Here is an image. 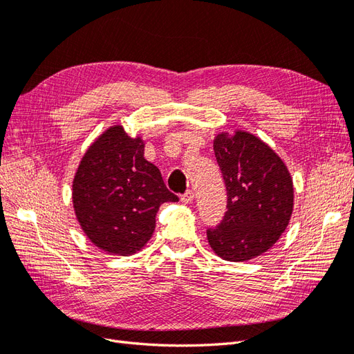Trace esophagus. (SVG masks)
I'll list each match as a JSON object with an SVG mask.
<instances>
[{"label": "esophagus", "mask_w": 354, "mask_h": 354, "mask_svg": "<svg viewBox=\"0 0 354 354\" xmlns=\"http://www.w3.org/2000/svg\"><path fill=\"white\" fill-rule=\"evenodd\" d=\"M194 198H195V194H194V192H192V190H187L186 192V194L185 195H181V202H183V203H192V202H194Z\"/></svg>", "instance_id": "1"}]
</instances>
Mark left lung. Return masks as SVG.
Segmentation results:
<instances>
[{"label":"left lung","mask_w":354,"mask_h":354,"mask_svg":"<svg viewBox=\"0 0 354 354\" xmlns=\"http://www.w3.org/2000/svg\"><path fill=\"white\" fill-rule=\"evenodd\" d=\"M214 152L227 190V211L208 243L220 259L248 261L269 251L288 227L294 209L292 177L261 138L236 130L218 133Z\"/></svg>","instance_id":"8db88e82"}]
</instances>
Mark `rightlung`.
Returning <instances> with one entry per match:
<instances>
[{"instance_id":"add662e5","label":"right lung","mask_w":354,"mask_h":354,"mask_svg":"<svg viewBox=\"0 0 354 354\" xmlns=\"http://www.w3.org/2000/svg\"><path fill=\"white\" fill-rule=\"evenodd\" d=\"M178 198L160 171L145 159V142L112 125L90 145L72 181L73 211L93 245L112 255H133L152 238L156 212Z\"/></svg>"}]
</instances>
